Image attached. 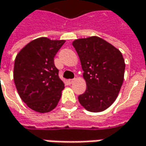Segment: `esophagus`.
Returning a JSON list of instances; mask_svg holds the SVG:
<instances>
[{
    "label": "esophagus",
    "instance_id": "esophagus-1",
    "mask_svg": "<svg viewBox=\"0 0 146 146\" xmlns=\"http://www.w3.org/2000/svg\"><path fill=\"white\" fill-rule=\"evenodd\" d=\"M74 81H75V79H74V78H73V79H68V83H69L70 84H72Z\"/></svg>",
    "mask_w": 146,
    "mask_h": 146
}]
</instances>
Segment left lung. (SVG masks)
Here are the masks:
<instances>
[{
    "label": "left lung",
    "instance_id": "8db88e82",
    "mask_svg": "<svg viewBox=\"0 0 146 146\" xmlns=\"http://www.w3.org/2000/svg\"><path fill=\"white\" fill-rule=\"evenodd\" d=\"M73 46L87 84L78 101L88 111H104L115 101L124 81L125 64L122 53L99 36L77 39Z\"/></svg>",
    "mask_w": 146,
    "mask_h": 146
}]
</instances>
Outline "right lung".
Wrapping results in <instances>:
<instances>
[{
	"instance_id": "right-lung-1",
	"label": "right lung",
	"mask_w": 146,
	"mask_h": 146,
	"mask_svg": "<svg viewBox=\"0 0 146 146\" xmlns=\"http://www.w3.org/2000/svg\"><path fill=\"white\" fill-rule=\"evenodd\" d=\"M64 40L35 39L17 55L14 82L22 101L39 113L52 110L59 102L64 84L58 77L54 57Z\"/></svg>"
}]
</instances>
